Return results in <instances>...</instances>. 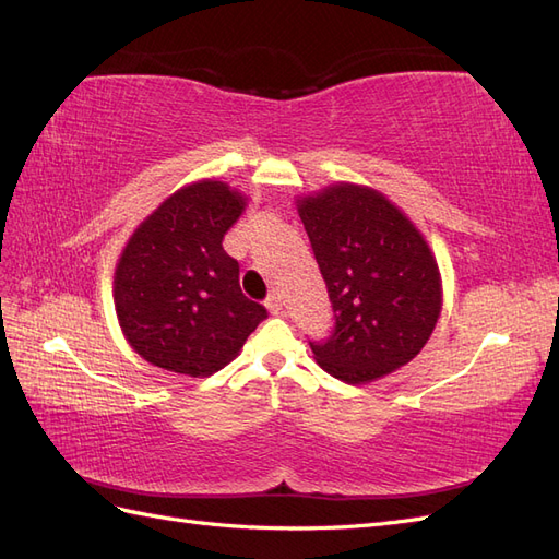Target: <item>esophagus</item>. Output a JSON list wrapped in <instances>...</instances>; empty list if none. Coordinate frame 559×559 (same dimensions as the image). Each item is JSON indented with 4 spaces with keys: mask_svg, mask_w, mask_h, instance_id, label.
I'll list each match as a JSON object with an SVG mask.
<instances>
[{
    "mask_svg": "<svg viewBox=\"0 0 559 559\" xmlns=\"http://www.w3.org/2000/svg\"><path fill=\"white\" fill-rule=\"evenodd\" d=\"M265 308L273 312V314H280L282 312V298H280V294H270L267 300H265Z\"/></svg>",
    "mask_w": 559,
    "mask_h": 559,
    "instance_id": "obj_1",
    "label": "esophagus"
}]
</instances>
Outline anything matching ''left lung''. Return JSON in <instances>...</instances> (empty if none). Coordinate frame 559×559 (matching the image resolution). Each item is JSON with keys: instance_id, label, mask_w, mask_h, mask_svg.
Segmentation results:
<instances>
[{"instance_id": "left-lung-1", "label": "left lung", "mask_w": 559, "mask_h": 559, "mask_svg": "<svg viewBox=\"0 0 559 559\" xmlns=\"http://www.w3.org/2000/svg\"><path fill=\"white\" fill-rule=\"evenodd\" d=\"M296 202L335 317L326 341L310 343L317 364L366 384L413 361L443 308L425 235L368 186L337 181Z\"/></svg>"}]
</instances>
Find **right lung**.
<instances>
[{
    "mask_svg": "<svg viewBox=\"0 0 559 559\" xmlns=\"http://www.w3.org/2000/svg\"><path fill=\"white\" fill-rule=\"evenodd\" d=\"M247 198L224 181L181 186L134 228L114 273V306L142 359L207 378L238 357L267 317L240 289V265L224 235Z\"/></svg>",
    "mask_w": 559,
    "mask_h": 559,
    "instance_id": "obj_1",
    "label": "right lung"
}]
</instances>
